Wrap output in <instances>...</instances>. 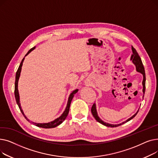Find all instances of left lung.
Instances as JSON below:
<instances>
[{"mask_svg":"<svg viewBox=\"0 0 158 158\" xmlns=\"http://www.w3.org/2000/svg\"><path fill=\"white\" fill-rule=\"evenodd\" d=\"M132 54L131 57V60L132 61L135 66H136V71L142 73L143 75V82H142V85H143V95L145 94V81H146V78H145V69H144V66L143 65L142 60H141V58L139 57V56L138 55L137 51H136V49L132 46ZM144 95H143V98ZM139 111V109L138 110V111L133 115L132 116L131 118H129V119H127V120H126L125 122H123L119 124H111V123H106L104 122V121H102L100 118L98 117V116L97 114V110H96V105L94 103L92 107V109H91V111H92V113L93 114V116L94 117V118H95V120L98 122L99 123H102V125L106 126V127H118L120 126L122 124H123L124 123H126L127 122H129V120H131V119L133 118L136 115V114L138 113Z\"/></svg>","mask_w":158,"mask_h":158,"instance_id":"left-lung-1","label":"left lung"}]
</instances>
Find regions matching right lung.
Segmentation results:
<instances>
[{"mask_svg":"<svg viewBox=\"0 0 158 158\" xmlns=\"http://www.w3.org/2000/svg\"><path fill=\"white\" fill-rule=\"evenodd\" d=\"M35 48V47H32V48H31L29 51H28V52L26 54V56L29 54L32 51H33ZM24 58H23V60H22V62L19 66V67L17 70V72H16V77H15V99H16V103H17L19 107V109L20 110V111L22 112V113L23 114V117L26 118L27 120H29L26 117V115L24 114L23 112V110H22V107L20 106V97H19V89H18V82H19V77H20V72H21V69H22V64H23V60H24ZM78 92V89H75L74 91H73V92L70 94L69 97V100H68V102H67V105H66V109L64 111V112L63 113V114L60 116V117L59 118H57L56 119H55L54 121H52L51 122H48V123H35V122H31L32 123H34L35 126H38V127H42V128H45V129H49V128H54V127H57V126L60 125V124L66 119V117L68 116V114L69 113V110H70V104H71V101L72 100V98L74 96V95L76 94L77 92Z\"/></svg>","mask_w":158,"mask_h":158,"instance_id":"obj_1","label":"right lung"}]
</instances>
